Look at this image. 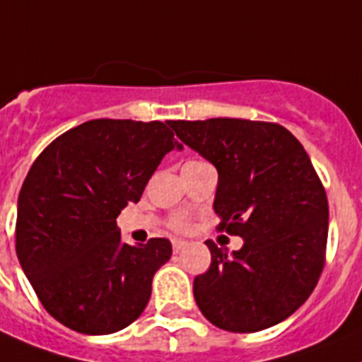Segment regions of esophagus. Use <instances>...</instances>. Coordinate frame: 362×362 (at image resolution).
<instances>
[{
	"label": "esophagus",
	"instance_id": "esophagus-1",
	"mask_svg": "<svg viewBox=\"0 0 362 362\" xmlns=\"http://www.w3.org/2000/svg\"><path fill=\"white\" fill-rule=\"evenodd\" d=\"M187 247V241H182V239H173V250L178 254V252L182 250V248Z\"/></svg>",
	"mask_w": 362,
	"mask_h": 362
}]
</instances>
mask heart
Returning a JSON list of instances; mask_svg holds the SVG:
<instances>
[{
    "instance_id": "heart-1",
    "label": "heart",
    "mask_w": 362,
    "mask_h": 362,
    "mask_svg": "<svg viewBox=\"0 0 362 362\" xmlns=\"http://www.w3.org/2000/svg\"><path fill=\"white\" fill-rule=\"evenodd\" d=\"M173 228H176V230H186L187 223L184 221V218H176L175 223H173Z\"/></svg>"
}]
</instances>
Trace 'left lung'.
<instances>
[{
  "instance_id": "8db88e82",
  "label": "left lung",
  "mask_w": 362,
  "mask_h": 362,
  "mask_svg": "<svg viewBox=\"0 0 362 362\" xmlns=\"http://www.w3.org/2000/svg\"><path fill=\"white\" fill-rule=\"evenodd\" d=\"M169 127L215 165L218 230L243 239L232 254L206 241L211 265L193 281L202 315L233 333L289 318L320 278L327 241V197L305 148L265 121L215 117Z\"/></svg>"
}]
</instances>
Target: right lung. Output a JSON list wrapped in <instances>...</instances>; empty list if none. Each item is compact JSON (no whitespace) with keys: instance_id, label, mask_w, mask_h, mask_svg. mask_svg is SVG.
<instances>
[{"instance_id":"1","label":"right lung","mask_w":362,"mask_h":362,"mask_svg":"<svg viewBox=\"0 0 362 362\" xmlns=\"http://www.w3.org/2000/svg\"><path fill=\"white\" fill-rule=\"evenodd\" d=\"M173 148L182 145L162 121L92 119L29 169L18 197V259L45 311L69 329L110 335L147 308L171 243L127 245L115 218Z\"/></svg>"}]
</instances>
